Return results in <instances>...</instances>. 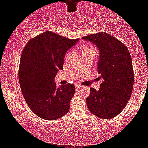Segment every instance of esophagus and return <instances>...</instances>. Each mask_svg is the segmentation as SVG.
<instances>
[{
  "instance_id": "34e87169",
  "label": "esophagus",
  "mask_w": 148,
  "mask_h": 148,
  "mask_svg": "<svg viewBox=\"0 0 148 148\" xmlns=\"http://www.w3.org/2000/svg\"><path fill=\"white\" fill-rule=\"evenodd\" d=\"M76 88L77 89H79V88H81L82 87V86H81V85H79V84H76Z\"/></svg>"
}]
</instances>
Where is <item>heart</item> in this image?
I'll return each mask as SVG.
<instances>
[{
  "label": "heart",
  "instance_id": "b5f03b06",
  "mask_svg": "<svg viewBox=\"0 0 148 148\" xmlns=\"http://www.w3.org/2000/svg\"><path fill=\"white\" fill-rule=\"evenodd\" d=\"M87 51H95V49H94L92 45H87V46H85L84 48H83V53L84 52H87Z\"/></svg>",
  "mask_w": 148,
  "mask_h": 148
}]
</instances>
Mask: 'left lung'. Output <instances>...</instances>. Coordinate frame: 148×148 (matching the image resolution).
Here are the masks:
<instances>
[{
	"label": "left lung",
	"instance_id": "8db88e82",
	"mask_svg": "<svg viewBox=\"0 0 148 148\" xmlns=\"http://www.w3.org/2000/svg\"><path fill=\"white\" fill-rule=\"evenodd\" d=\"M82 39L91 42L100 52L97 69L102 83L98 90L90 88L87 106L95 116L111 119L124 110L132 93L134 76L131 55L124 43L106 33Z\"/></svg>",
	"mask_w": 148,
	"mask_h": 148
}]
</instances>
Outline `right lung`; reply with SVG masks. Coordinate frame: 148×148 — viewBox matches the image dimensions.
I'll return each instance as SVG.
<instances>
[{"mask_svg":"<svg viewBox=\"0 0 148 148\" xmlns=\"http://www.w3.org/2000/svg\"><path fill=\"white\" fill-rule=\"evenodd\" d=\"M79 40L47 31L29 40L23 49L19 69L21 90L29 108L41 119H58L69 112L75 86L58 87L55 77L63 69L67 50Z\"/></svg>","mask_w":148,"mask_h":148,"instance_id":"add662e5","label":"right lung"}]
</instances>
